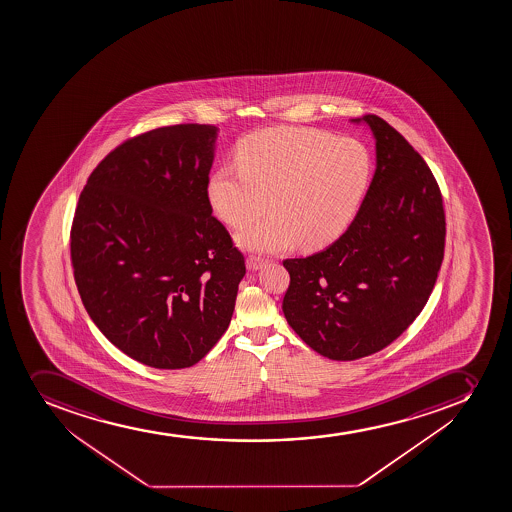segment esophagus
Returning <instances> with one entry per match:
<instances>
[{"label": "esophagus", "mask_w": 512, "mask_h": 512, "mask_svg": "<svg viewBox=\"0 0 512 512\" xmlns=\"http://www.w3.org/2000/svg\"><path fill=\"white\" fill-rule=\"evenodd\" d=\"M265 262L267 260L264 259V257H259V255H250L247 260V267L248 270H259L264 267Z\"/></svg>", "instance_id": "1"}]
</instances>
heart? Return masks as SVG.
Instances as JSON below:
<instances>
[{"label":"heart","mask_w":512,"mask_h":512,"mask_svg":"<svg viewBox=\"0 0 512 512\" xmlns=\"http://www.w3.org/2000/svg\"><path fill=\"white\" fill-rule=\"evenodd\" d=\"M238 167L218 168L208 200L233 228L267 210L269 217L238 235L248 250L279 252L299 240L320 248L344 232L372 175V155L355 138L310 128L277 127L252 133L237 147Z\"/></svg>","instance_id":"obj_1"}]
</instances>
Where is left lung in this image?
Returning a JSON list of instances; mask_svg holds the SVG:
<instances>
[{
    "label": "left lung",
    "mask_w": 512,
    "mask_h": 512,
    "mask_svg": "<svg viewBox=\"0 0 512 512\" xmlns=\"http://www.w3.org/2000/svg\"><path fill=\"white\" fill-rule=\"evenodd\" d=\"M377 168L354 222L329 248L284 260L282 310L295 334L332 360L392 344L422 312L446 245L441 188L424 158L377 115Z\"/></svg>",
    "instance_id": "1"
}]
</instances>
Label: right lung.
<instances>
[{
    "label": "right lung",
    "instance_id": "add662e5",
    "mask_svg": "<svg viewBox=\"0 0 512 512\" xmlns=\"http://www.w3.org/2000/svg\"><path fill=\"white\" fill-rule=\"evenodd\" d=\"M217 127L182 123L128 138L76 203L71 267L103 335L155 369H185L228 329L243 253L212 215Z\"/></svg>",
    "mask_w": 512,
    "mask_h": 512
}]
</instances>
